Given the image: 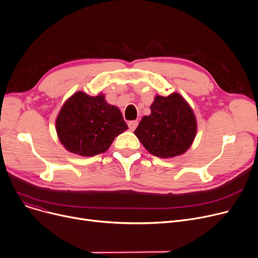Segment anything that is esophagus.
I'll use <instances>...</instances> for the list:
<instances>
[{"instance_id":"1","label":"esophagus","mask_w":258,"mask_h":258,"mask_svg":"<svg viewBox=\"0 0 258 258\" xmlns=\"http://www.w3.org/2000/svg\"><path fill=\"white\" fill-rule=\"evenodd\" d=\"M138 126V121L137 120H133V121H130L128 122V127L131 131H135L136 130V127Z\"/></svg>"}]
</instances>
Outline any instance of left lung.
Masks as SVG:
<instances>
[{"label": "left lung", "mask_w": 258, "mask_h": 258, "mask_svg": "<svg viewBox=\"0 0 258 258\" xmlns=\"http://www.w3.org/2000/svg\"><path fill=\"white\" fill-rule=\"evenodd\" d=\"M151 114L143 116L135 131L139 141L158 158L183 155L194 143L198 124L194 110L179 93L156 95Z\"/></svg>", "instance_id": "1"}]
</instances>
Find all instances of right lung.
I'll list each match as a JSON object with an SVG mask.
<instances>
[{
    "label": "right lung",
    "instance_id": "right-lung-1",
    "mask_svg": "<svg viewBox=\"0 0 258 258\" xmlns=\"http://www.w3.org/2000/svg\"><path fill=\"white\" fill-rule=\"evenodd\" d=\"M58 139L67 151L93 157L106 152L118 135L127 130L119 108L100 93L76 92L62 104L55 120Z\"/></svg>",
    "mask_w": 258,
    "mask_h": 258
}]
</instances>
